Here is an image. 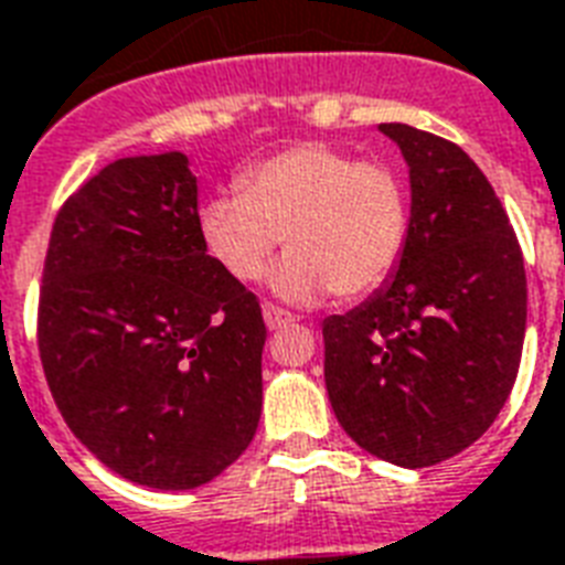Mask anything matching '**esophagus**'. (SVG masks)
Returning <instances> with one entry per match:
<instances>
[{"mask_svg": "<svg viewBox=\"0 0 565 565\" xmlns=\"http://www.w3.org/2000/svg\"><path fill=\"white\" fill-rule=\"evenodd\" d=\"M264 320L269 329H284V326H292L296 322V317H292L290 311H284V308H278V305H273V301H266L264 305Z\"/></svg>", "mask_w": 565, "mask_h": 565, "instance_id": "34e87169", "label": "esophagus"}]
</instances>
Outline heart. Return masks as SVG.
<instances>
[{
    "label": "heart",
    "mask_w": 565,
    "mask_h": 565,
    "mask_svg": "<svg viewBox=\"0 0 565 565\" xmlns=\"http://www.w3.org/2000/svg\"><path fill=\"white\" fill-rule=\"evenodd\" d=\"M198 234L234 281H260L284 243L290 257L275 269V290L299 301L329 290L361 299L403 260L408 189L385 159L305 141L239 171L236 192L206 198Z\"/></svg>",
    "instance_id": "b5f03b06"
}]
</instances>
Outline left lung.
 I'll list each match as a JSON object with an SVG mask.
<instances>
[{
  "label": "left lung",
  "instance_id": "left-lung-1",
  "mask_svg": "<svg viewBox=\"0 0 565 565\" xmlns=\"http://www.w3.org/2000/svg\"><path fill=\"white\" fill-rule=\"evenodd\" d=\"M408 162L412 218L397 275L322 322L326 391L347 436L403 468L471 447L522 361V245L492 183L459 145L382 124Z\"/></svg>",
  "mask_w": 565,
  "mask_h": 565
}]
</instances>
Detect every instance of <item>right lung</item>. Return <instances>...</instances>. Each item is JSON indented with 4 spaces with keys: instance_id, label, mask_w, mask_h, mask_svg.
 Instances as JSON below:
<instances>
[{
    "instance_id": "1",
    "label": "right lung",
    "mask_w": 565,
    "mask_h": 565,
    "mask_svg": "<svg viewBox=\"0 0 565 565\" xmlns=\"http://www.w3.org/2000/svg\"><path fill=\"white\" fill-rule=\"evenodd\" d=\"M260 301L213 264L183 153L129 157L55 215L38 350L71 433L150 489H195L252 445L264 403Z\"/></svg>"
}]
</instances>
